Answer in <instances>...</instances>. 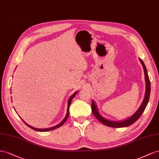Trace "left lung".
Masks as SVG:
<instances>
[{"instance_id": "8db88e82", "label": "left lung", "mask_w": 159, "mask_h": 159, "mask_svg": "<svg viewBox=\"0 0 159 159\" xmlns=\"http://www.w3.org/2000/svg\"><path fill=\"white\" fill-rule=\"evenodd\" d=\"M139 61L141 63L143 69H144V79H145V83H146V90H145V94H144V97L143 101L141 103V105L138 108V110L136 111L134 114L130 116V117L127 118L125 120H120V121H115V120H111L105 119L104 118L101 114H100L97 108V106L96 105V103L92 100V111L93 113L94 114V116L97 118V119L102 123L103 125H105L108 126H111V127H114V128H120V127H125V126H128L129 125H131L133 124L134 122L137 121L139 117L141 116L143 114V112H144L145 108H146L147 104L148 102V100L149 97H150V94H151V83H150V80H149L148 78V72L147 68L144 65V62L142 61V59L139 58Z\"/></svg>"}]
</instances>
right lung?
I'll return each mask as SVG.
<instances>
[{
    "mask_svg": "<svg viewBox=\"0 0 159 159\" xmlns=\"http://www.w3.org/2000/svg\"><path fill=\"white\" fill-rule=\"evenodd\" d=\"M78 93V90H77V91H76L73 94H72L71 96L70 97V98H69V100H68V105H67V111H66V116H65V117L64 118V119H63L59 124H58V125H57L56 126H52V127H50V128H47V129H37V128H34V127H33V126H30L29 125H28L26 123V122H25L23 120H22H22L24 122H25V124H26L27 126H29V127H30V129H33V130H37V131H39V132H46V131H49V130H54V129H57V128H58V127H60V126H61L62 125H63V124L65 123V122H66V120H67V119H68V117H69V107H70V102H71V101H72V99L74 97H75V95L76 94V93Z\"/></svg>",
    "mask_w": 159,
    "mask_h": 159,
    "instance_id": "add662e5",
    "label": "right lung"
}]
</instances>
